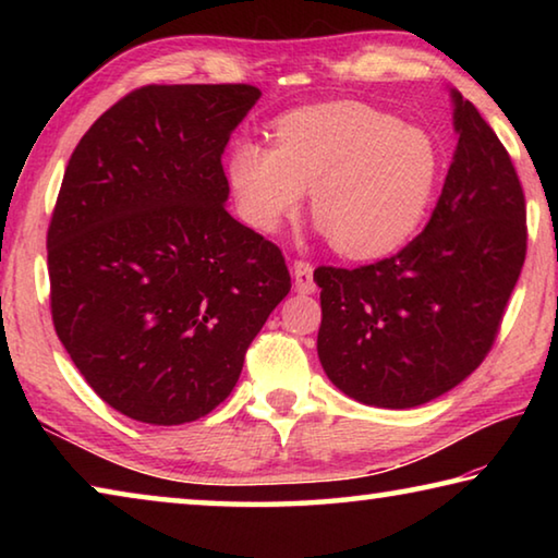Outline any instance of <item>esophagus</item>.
<instances>
[{
	"mask_svg": "<svg viewBox=\"0 0 558 558\" xmlns=\"http://www.w3.org/2000/svg\"><path fill=\"white\" fill-rule=\"evenodd\" d=\"M313 263L310 260H295L292 263V276H295V288L302 295H310V292H315V280H313Z\"/></svg>",
	"mask_w": 558,
	"mask_h": 558,
	"instance_id": "obj_1",
	"label": "esophagus"
}]
</instances>
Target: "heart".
<instances>
[{"mask_svg":"<svg viewBox=\"0 0 558 558\" xmlns=\"http://www.w3.org/2000/svg\"><path fill=\"white\" fill-rule=\"evenodd\" d=\"M272 140V147L241 140L229 155V184L243 221L276 231L313 189V211L347 258L399 251L426 219L440 184L436 140L364 102L290 112Z\"/></svg>","mask_w":558,"mask_h":558,"instance_id":"1","label":"heart"}]
</instances>
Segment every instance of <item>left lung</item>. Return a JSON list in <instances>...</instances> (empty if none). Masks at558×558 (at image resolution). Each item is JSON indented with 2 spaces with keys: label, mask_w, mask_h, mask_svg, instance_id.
Wrapping results in <instances>:
<instances>
[{
  "label": "left lung",
  "mask_w": 558,
  "mask_h": 558,
  "mask_svg": "<svg viewBox=\"0 0 558 558\" xmlns=\"http://www.w3.org/2000/svg\"><path fill=\"white\" fill-rule=\"evenodd\" d=\"M450 96L458 145L426 229L372 266L315 270L323 369L379 409H413L468 379L524 266L526 204L512 159L477 108Z\"/></svg>",
  "instance_id": "obj_1"
}]
</instances>
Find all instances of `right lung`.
Listing matches in <instances>:
<instances>
[{"mask_svg": "<svg viewBox=\"0 0 558 558\" xmlns=\"http://www.w3.org/2000/svg\"><path fill=\"white\" fill-rule=\"evenodd\" d=\"M260 90L143 86L75 145L46 235L65 352L128 418L211 413L290 292L276 243L226 211L221 155Z\"/></svg>", "mask_w": 558, "mask_h": 558, "instance_id": "add662e5", "label": "right lung"}]
</instances>
